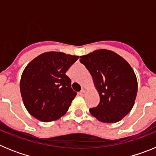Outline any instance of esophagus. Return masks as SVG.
I'll use <instances>...</instances> for the list:
<instances>
[{
	"instance_id": "34e87169",
	"label": "esophagus",
	"mask_w": 156,
	"mask_h": 156,
	"mask_svg": "<svg viewBox=\"0 0 156 156\" xmlns=\"http://www.w3.org/2000/svg\"><path fill=\"white\" fill-rule=\"evenodd\" d=\"M80 96H84V94H85V90H81L80 91Z\"/></svg>"
}]
</instances>
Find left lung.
<instances>
[{"label": "left lung", "instance_id": "left-lung-1", "mask_svg": "<svg viewBox=\"0 0 156 156\" xmlns=\"http://www.w3.org/2000/svg\"><path fill=\"white\" fill-rule=\"evenodd\" d=\"M93 78L100 102L90 112L103 122H116L133 108L137 93V80L129 63L112 51L101 49L80 56Z\"/></svg>", "mask_w": 156, "mask_h": 156}]
</instances>
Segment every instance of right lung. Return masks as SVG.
Masks as SVG:
<instances>
[{"mask_svg": "<svg viewBox=\"0 0 156 156\" xmlns=\"http://www.w3.org/2000/svg\"><path fill=\"white\" fill-rule=\"evenodd\" d=\"M78 58L62 52H45L27 65L22 74L20 91L30 115L51 122L66 113L76 92L66 73Z\"/></svg>", "mask_w": 156, "mask_h": 156, "instance_id": "obj_1", "label": "right lung"}]
</instances>
